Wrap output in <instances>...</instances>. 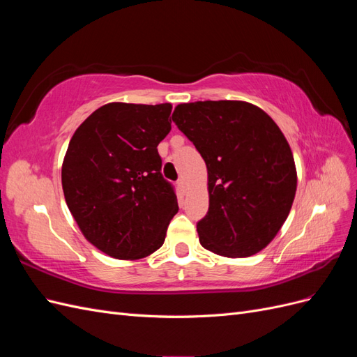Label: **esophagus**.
Returning a JSON list of instances; mask_svg holds the SVG:
<instances>
[{"instance_id": "obj_1", "label": "esophagus", "mask_w": 357, "mask_h": 357, "mask_svg": "<svg viewBox=\"0 0 357 357\" xmlns=\"http://www.w3.org/2000/svg\"><path fill=\"white\" fill-rule=\"evenodd\" d=\"M177 188H178L181 192L186 190V181H185V178L180 177V178L177 180Z\"/></svg>"}]
</instances>
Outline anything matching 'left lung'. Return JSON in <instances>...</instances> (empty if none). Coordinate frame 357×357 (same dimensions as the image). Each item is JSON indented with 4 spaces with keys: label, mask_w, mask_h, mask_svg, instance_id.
<instances>
[{
    "label": "left lung",
    "mask_w": 357,
    "mask_h": 357,
    "mask_svg": "<svg viewBox=\"0 0 357 357\" xmlns=\"http://www.w3.org/2000/svg\"><path fill=\"white\" fill-rule=\"evenodd\" d=\"M172 122L208 171L210 205L199 243L225 257L256 255L274 240L296 193V168L277 123L244 101L178 104Z\"/></svg>",
    "instance_id": "obj_1"
}]
</instances>
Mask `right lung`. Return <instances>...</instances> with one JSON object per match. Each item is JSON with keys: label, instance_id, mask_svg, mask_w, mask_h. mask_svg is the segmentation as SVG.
Returning <instances> with one entry per match:
<instances>
[{"label": "right lung", "instance_id": "add662e5", "mask_svg": "<svg viewBox=\"0 0 357 357\" xmlns=\"http://www.w3.org/2000/svg\"><path fill=\"white\" fill-rule=\"evenodd\" d=\"M171 109L169 102L105 104L68 144L63 197L84 238L112 257L134 261L156 252L178 211L158 153L171 131Z\"/></svg>", "mask_w": 357, "mask_h": 357}]
</instances>
